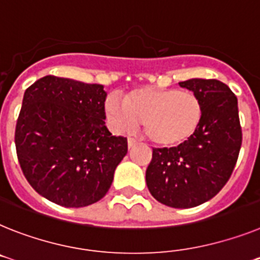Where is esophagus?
I'll return each mask as SVG.
<instances>
[{"instance_id":"obj_1","label":"esophagus","mask_w":260,"mask_h":260,"mask_svg":"<svg viewBox=\"0 0 260 260\" xmlns=\"http://www.w3.org/2000/svg\"><path fill=\"white\" fill-rule=\"evenodd\" d=\"M135 143H137V139L132 138V137H128V138H127V145H128V148H132L133 146L135 145Z\"/></svg>"}]
</instances>
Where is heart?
<instances>
[{
  "instance_id": "1",
  "label": "heart",
  "mask_w": 260,
  "mask_h": 260,
  "mask_svg": "<svg viewBox=\"0 0 260 260\" xmlns=\"http://www.w3.org/2000/svg\"><path fill=\"white\" fill-rule=\"evenodd\" d=\"M108 117L117 130L142 123L147 138L161 147H176L189 141L203 119V104L190 90L143 86L123 96H110Z\"/></svg>"
}]
</instances>
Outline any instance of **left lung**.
I'll return each mask as SVG.
<instances>
[{
	"label": "left lung",
	"instance_id": "obj_1",
	"mask_svg": "<svg viewBox=\"0 0 260 260\" xmlns=\"http://www.w3.org/2000/svg\"><path fill=\"white\" fill-rule=\"evenodd\" d=\"M180 86L203 104L199 130L184 145L152 148L146 183L155 200L171 208H193L216 196L236 167L242 145L238 101L222 81L190 79Z\"/></svg>",
	"mask_w": 260,
	"mask_h": 260
}]
</instances>
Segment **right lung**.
<instances>
[{"instance_id":"1","label":"right lung","mask_w":260,"mask_h":260,"mask_svg":"<svg viewBox=\"0 0 260 260\" xmlns=\"http://www.w3.org/2000/svg\"><path fill=\"white\" fill-rule=\"evenodd\" d=\"M104 85L44 76L24 92L15 148L26 180L66 208L103 199L127 154V139L105 126Z\"/></svg>"}]
</instances>
